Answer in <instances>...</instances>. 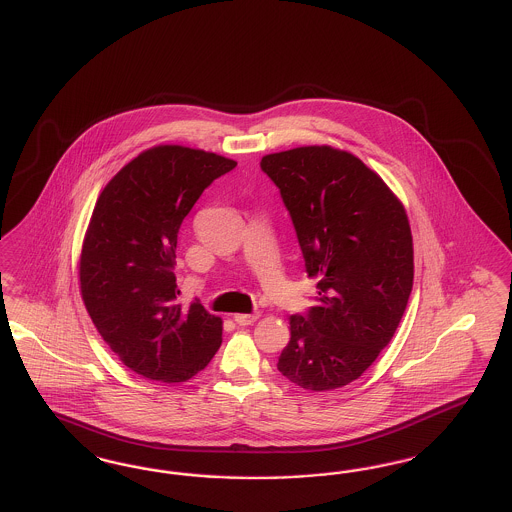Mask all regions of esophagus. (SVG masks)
<instances>
[{"mask_svg":"<svg viewBox=\"0 0 512 512\" xmlns=\"http://www.w3.org/2000/svg\"><path fill=\"white\" fill-rule=\"evenodd\" d=\"M257 319H259V314H236V316H234V321H236L238 325H242V327L255 323Z\"/></svg>","mask_w":512,"mask_h":512,"instance_id":"obj_1","label":"esophagus"}]
</instances>
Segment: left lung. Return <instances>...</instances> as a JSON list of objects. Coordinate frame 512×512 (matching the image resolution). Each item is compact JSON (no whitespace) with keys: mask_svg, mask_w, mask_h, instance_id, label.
Here are the masks:
<instances>
[{"mask_svg":"<svg viewBox=\"0 0 512 512\" xmlns=\"http://www.w3.org/2000/svg\"><path fill=\"white\" fill-rule=\"evenodd\" d=\"M261 170L280 189L316 306L291 316L278 371L310 391L350 384L395 335L414 280L403 204L361 160L333 147L266 155Z\"/></svg>","mask_w":512,"mask_h":512,"instance_id":"1","label":"left lung"}]
</instances>
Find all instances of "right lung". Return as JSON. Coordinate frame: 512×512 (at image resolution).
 I'll return each instance as SVG.
<instances>
[{"label":"right lung","instance_id":"add662e5","mask_svg":"<svg viewBox=\"0 0 512 512\" xmlns=\"http://www.w3.org/2000/svg\"><path fill=\"white\" fill-rule=\"evenodd\" d=\"M234 160L159 145L128 162L100 194L81 253V293L107 346L149 380L187 382L221 346V319L177 302V232Z\"/></svg>","mask_w":512,"mask_h":512}]
</instances>
